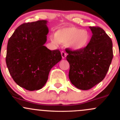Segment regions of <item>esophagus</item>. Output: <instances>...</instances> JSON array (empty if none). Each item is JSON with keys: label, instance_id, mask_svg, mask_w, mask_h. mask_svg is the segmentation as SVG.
Returning <instances> with one entry per match:
<instances>
[{"label": "esophagus", "instance_id": "esophagus-1", "mask_svg": "<svg viewBox=\"0 0 120 120\" xmlns=\"http://www.w3.org/2000/svg\"><path fill=\"white\" fill-rule=\"evenodd\" d=\"M61 56H62V58H63V59H65V57H67V53H66L64 51H61Z\"/></svg>", "mask_w": 120, "mask_h": 120}]
</instances>
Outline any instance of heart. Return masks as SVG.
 Masks as SVG:
<instances>
[{"label":"heart","instance_id":"b5f03b06","mask_svg":"<svg viewBox=\"0 0 120 120\" xmlns=\"http://www.w3.org/2000/svg\"><path fill=\"white\" fill-rule=\"evenodd\" d=\"M91 39L87 30L80 29L74 26H68L59 29L55 32V37L51 38L52 43L67 45L71 50L81 51L89 46Z\"/></svg>","mask_w":120,"mask_h":120}]
</instances>
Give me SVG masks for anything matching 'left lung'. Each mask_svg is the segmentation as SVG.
<instances>
[{
  "mask_svg": "<svg viewBox=\"0 0 120 120\" xmlns=\"http://www.w3.org/2000/svg\"><path fill=\"white\" fill-rule=\"evenodd\" d=\"M93 35L90 43L81 51L66 49L70 65L69 78L77 89L87 90L103 81L113 59L112 42L104 30L89 26Z\"/></svg>",
  "mask_w": 120,
  "mask_h": 120,
  "instance_id": "obj_1",
  "label": "left lung"
}]
</instances>
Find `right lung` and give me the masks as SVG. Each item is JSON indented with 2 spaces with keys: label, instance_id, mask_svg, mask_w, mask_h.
Segmentation results:
<instances>
[{
  "label": "right lung",
  "instance_id": "obj_1",
  "mask_svg": "<svg viewBox=\"0 0 120 120\" xmlns=\"http://www.w3.org/2000/svg\"><path fill=\"white\" fill-rule=\"evenodd\" d=\"M46 20L21 25L8 40L6 64L19 86L29 91L45 86L50 70L61 60L59 49L44 46L49 28Z\"/></svg>",
  "mask_w": 120,
  "mask_h": 120
}]
</instances>
